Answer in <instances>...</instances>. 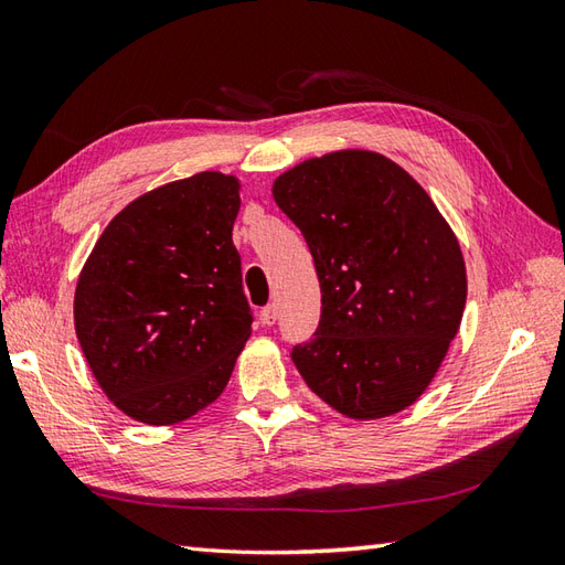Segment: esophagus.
<instances>
[{
  "mask_svg": "<svg viewBox=\"0 0 565 565\" xmlns=\"http://www.w3.org/2000/svg\"><path fill=\"white\" fill-rule=\"evenodd\" d=\"M276 318H279V306H276V303H269L267 308H262V322H264V326H274V322H276Z\"/></svg>",
  "mask_w": 565,
  "mask_h": 565,
  "instance_id": "esophagus-1",
  "label": "esophagus"
}]
</instances>
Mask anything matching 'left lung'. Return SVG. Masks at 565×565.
Masks as SVG:
<instances>
[{
  "mask_svg": "<svg viewBox=\"0 0 565 565\" xmlns=\"http://www.w3.org/2000/svg\"><path fill=\"white\" fill-rule=\"evenodd\" d=\"M301 227L322 313L291 359L308 388L350 419H379L427 391L461 328L466 262L451 225L401 164L332 150L274 179Z\"/></svg>",
  "mask_w": 565,
  "mask_h": 565,
  "instance_id": "left-lung-1",
  "label": "left lung"
}]
</instances>
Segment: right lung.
Instances as JSON below:
<instances>
[{"mask_svg":"<svg viewBox=\"0 0 565 565\" xmlns=\"http://www.w3.org/2000/svg\"><path fill=\"white\" fill-rule=\"evenodd\" d=\"M239 179L199 172L146 191L79 271L75 332L94 379L142 425H177L231 381L252 334L233 225Z\"/></svg>","mask_w":565,"mask_h":565,"instance_id":"right-lung-1","label":"right lung"}]
</instances>
